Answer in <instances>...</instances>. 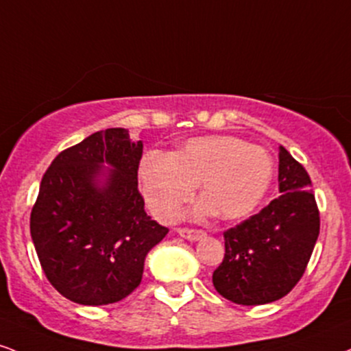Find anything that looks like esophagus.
<instances>
[{"label":"esophagus","mask_w":351,"mask_h":351,"mask_svg":"<svg viewBox=\"0 0 351 351\" xmlns=\"http://www.w3.org/2000/svg\"><path fill=\"white\" fill-rule=\"evenodd\" d=\"M178 234L183 239L189 240V242H197V240H201L206 235L202 230H196V229H178Z\"/></svg>","instance_id":"esophagus-1"}]
</instances>
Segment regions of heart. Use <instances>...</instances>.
I'll return each instance as SVG.
<instances>
[{
	"label": "heart",
	"mask_w": 351,
	"mask_h": 351,
	"mask_svg": "<svg viewBox=\"0 0 351 351\" xmlns=\"http://www.w3.org/2000/svg\"><path fill=\"white\" fill-rule=\"evenodd\" d=\"M271 176L268 152L232 135L189 138L173 155L149 152L138 167L143 199L163 222L180 216L197 183L204 199L193 208V217L213 213L226 221L245 217L263 199Z\"/></svg>",
	"instance_id": "heart-1"
}]
</instances>
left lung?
I'll return each mask as SVG.
<instances>
[{
    "instance_id": "8db88e82",
    "label": "left lung",
    "mask_w": 351,
    "mask_h": 351,
    "mask_svg": "<svg viewBox=\"0 0 351 351\" xmlns=\"http://www.w3.org/2000/svg\"><path fill=\"white\" fill-rule=\"evenodd\" d=\"M280 197L234 229L223 232L226 255L213 274L221 296L261 306L289 293L306 271L320 219L311 178L285 147L278 167Z\"/></svg>"
}]
</instances>
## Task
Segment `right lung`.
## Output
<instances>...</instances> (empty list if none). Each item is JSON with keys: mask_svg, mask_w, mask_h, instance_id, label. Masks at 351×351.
I'll list each match as a JSON object with an SVG mask.
<instances>
[{"mask_svg": "<svg viewBox=\"0 0 351 351\" xmlns=\"http://www.w3.org/2000/svg\"><path fill=\"white\" fill-rule=\"evenodd\" d=\"M142 149L128 129L99 130L58 154L40 181L31 237L50 285L70 301L106 306L128 298L147 253L168 234L143 209Z\"/></svg>", "mask_w": 351, "mask_h": 351, "instance_id": "1", "label": "right lung"}]
</instances>
